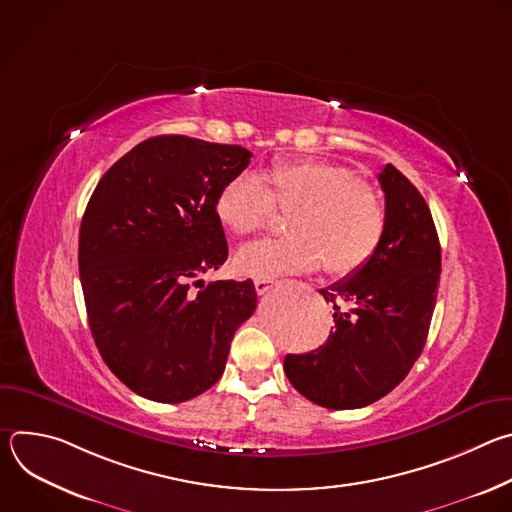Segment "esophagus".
I'll return each mask as SVG.
<instances>
[{
  "instance_id": "1",
  "label": "esophagus",
  "mask_w": 512,
  "mask_h": 512,
  "mask_svg": "<svg viewBox=\"0 0 512 512\" xmlns=\"http://www.w3.org/2000/svg\"><path fill=\"white\" fill-rule=\"evenodd\" d=\"M273 285H275V279H255V289H257L259 296L267 294V291H269Z\"/></svg>"
}]
</instances>
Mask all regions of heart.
Masks as SVG:
<instances>
[{
  "instance_id": "heart-1",
  "label": "heart",
  "mask_w": 512,
  "mask_h": 512,
  "mask_svg": "<svg viewBox=\"0 0 512 512\" xmlns=\"http://www.w3.org/2000/svg\"><path fill=\"white\" fill-rule=\"evenodd\" d=\"M273 206L294 210L283 239H265L235 255L245 277L273 279L316 267L324 257L330 273L346 275L377 253L385 235V206L356 174L326 160H279L259 176L243 172L218 192V223L237 237L267 225Z\"/></svg>"
}]
</instances>
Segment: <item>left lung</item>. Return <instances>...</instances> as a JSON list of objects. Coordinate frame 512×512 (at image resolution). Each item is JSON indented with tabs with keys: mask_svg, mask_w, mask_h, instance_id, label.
<instances>
[{
	"mask_svg": "<svg viewBox=\"0 0 512 512\" xmlns=\"http://www.w3.org/2000/svg\"><path fill=\"white\" fill-rule=\"evenodd\" d=\"M385 235L360 269L320 289L334 304V330L283 371L306 399L326 409L367 407L391 393L419 358L442 271V249L427 202L391 164L379 174Z\"/></svg>",
	"mask_w": 512,
	"mask_h": 512,
	"instance_id": "1",
	"label": "left lung"
}]
</instances>
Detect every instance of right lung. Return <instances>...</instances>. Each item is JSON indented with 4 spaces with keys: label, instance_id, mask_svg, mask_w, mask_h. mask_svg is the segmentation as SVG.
Wrapping results in <instances>:
<instances>
[{
    "label": "right lung",
    "instance_id": "1",
    "mask_svg": "<svg viewBox=\"0 0 512 512\" xmlns=\"http://www.w3.org/2000/svg\"><path fill=\"white\" fill-rule=\"evenodd\" d=\"M251 156L241 145L150 137L87 204L79 271L91 334L111 373L145 399L182 403L210 389L257 308L251 279H198L229 257L214 200Z\"/></svg>",
    "mask_w": 512,
    "mask_h": 512
}]
</instances>
